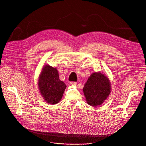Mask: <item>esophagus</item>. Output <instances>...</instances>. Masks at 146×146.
I'll return each mask as SVG.
<instances>
[{"label": "esophagus", "mask_w": 146, "mask_h": 146, "mask_svg": "<svg viewBox=\"0 0 146 146\" xmlns=\"http://www.w3.org/2000/svg\"><path fill=\"white\" fill-rule=\"evenodd\" d=\"M77 84V82H70V84L72 85H76Z\"/></svg>", "instance_id": "34e87169"}]
</instances>
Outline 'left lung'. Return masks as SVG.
<instances>
[{
    "instance_id": "left-lung-1",
    "label": "left lung",
    "mask_w": 146,
    "mask_h": 146,
    "mask_svg": "<svg viewBox=\"0 0 146 146\" xmlns=\"http://www.w3.org/2000/svg\"><path fill=\"white\" fill-rule=\"evenodd\" d=\"M110 84L109 79L102 73H93L83 88L88 104L97 107L104 103L111 93Z\"/></svg>"
}]
</instances>
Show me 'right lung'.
<instances>
[{
    "mask_svg": "<svg viewBox=\"0 0 146 146\" xmlns=\"http://www.w3.org/2000/svg\"><path fill=\"white\" fill-rule=\"evenodd\" d=\"M38 86L44 100L50 104H57L61 100L66 88L60 80L57 69L48 65L44 66L40 74Z\"/></svg>",
    "mask_w": 146,
    "mask_h": 146,
    "instance_id": "right-lung-1",
    "label": "right lung"
}]
</instances>
